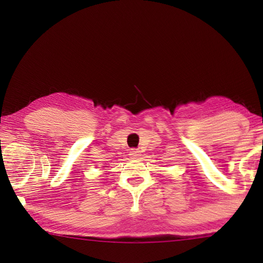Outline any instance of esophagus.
<instances>
[{
  "instance_id": "obj_1",
  "label": "esophagus",
  "mask_w": 263,
  "mask_h": 263,
  "mask_svg": "<svg viewBox=\"0 0 263 263\" xmlns=\"http://www.w3.org/2000/svg\"><path fill=\"white\" fill-rule=\"evenodd\" d=\"M130 155H131V158L140 157V151L137 149V148H133V149L130 151Z\"/></svg>"
}]
</instances>
